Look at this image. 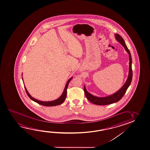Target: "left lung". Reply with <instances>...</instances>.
Listing matches in <instances>:
<instances>
[{
    "label": "left lung",
    "instance_id": "1",
    "mask_svg": "<svg viewBox=\"0 0 150 150\" xmlns=\"http://www.w3.org/2000/svg\"><path fill=\"white\" fill-rule=\"evenodd\" d=\"M115 37L116 40L119 42L124 47L125 50L129 54V74H128V78L126 81V83H125V84L119 91H117L115 93L104 98L96 97L89 93L84 86L83 89H84V92H85L86 98L90 102L94 104L98 105H106L111 104L112 103L117 102L124 96V94L125 93L127 89H128V87L130 86L132 82V59L130 52L127 47V46L126 45V44L125 43L124 40L119 34H115Z\"/></svg>",
    "mask_w": 150,
    "mask_h": 150
}]
</instances>
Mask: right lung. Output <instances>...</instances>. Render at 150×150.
Masks as SVG:
<instances>
[{
  "label": "right lung",
  "instance_id": "add662e5",
  "mask_svg": "<svg viewBox=\"0 0 150 150\" xmlns=\"http://www.w3.org/2000/svg\"><path fill=\"white\" fill-rule=\"evenodd\" d=\"M72 79V77L70 78L69 80L67 81V83L66 86H65L64 90L63 91V93L61 95V96L60 98H58V99H57V100H52V101H50V102H42V101H40V100H38L35 99L34 98H33V97H31V96L29 94L25 87V89L26 93H27V95L28 96L29 98H30L31 100H33L35 102L41 105H43V106H54L61 104L65 100L66 97H67V87H68V85H69V81H71Z\"/></svg>",
  "mask_w": 150,
  "mask_h": 150
}]
</instances>
